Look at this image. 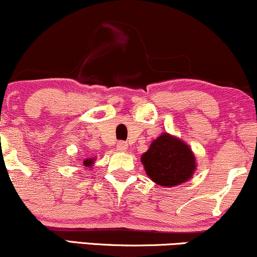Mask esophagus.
Returning <instances> with one entry per match:
<instances>
[{
	"instance_id": "1",
	"label": "esophagus",
	"mask_w": 257,
	"mask_h": 257,
	"mask_svg": "<svg viewBox=\"0 0 257 257\" xmlns=\"http://www.w3.org/2000/svg\"><path fill=\"white\" fill-rule=\"evenodd\" d=\"M116 149L119 150V152H126V150H127V143H126V142H119V143L116 144Z\"/></svg>"
}]
</instances>
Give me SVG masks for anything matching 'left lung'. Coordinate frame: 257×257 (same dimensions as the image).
<instances>
[{
    "label": "left lung",
    "instance_id": "obj_1",
    "mask_svg": "<svg viewBox=\"0 0 257 257\" xmlns=\"http://www.w3.org/2000/svg\"><path fill=\"white\" fill-rule=\"evenodd\" d=\"M148 177L165 188L182 185L197 170L195 154L185 142L167 132L161 134L141 156Z\"/></svg>",
    "mask_w": 257,
    "mask_h": 257
}]
</instances>
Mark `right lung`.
I'll list each match as a JSON object with an SVG mask.
<instances>
[{"instance_id":"obj_1","label":"right lung","mask_w":257,"mask_h":257,"mask_svg":"<svg viewBox=\"0 0 257 257\" xmlns=\"http://www.w3.org/2000/svg\"><path fill=\"white\" fill-rule=\"evenodd\" d=\"M95 161H96V158H89V159H85V160H84V162H83L84 167L90 168V170H91L92 166L95 165Z\"/></svg>"}]
</instances>
